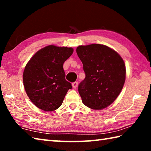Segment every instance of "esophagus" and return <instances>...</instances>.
<instances>
[{"label":"esophagus","mask_w":151,"mask_h":151,"mask_svg":"<svg viewBox=\"0 0 151 151\" xmlns=\"http://www.w3.org/2000/svg\"><path fill=\"white\" fill-rule=\"evenodd\" d=\"M72 86L74 88H76L78 86V82H74V83H72Z\"/></svg>","instance_id":"esophagus-1"}]
</instances>
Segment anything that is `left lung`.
Masks as SVG:
<instances>
[{"label":"left lung","mask_w":151,"mask_h":151,"mask_svg":"<svg viewBox=\"0 0 151 151\" xmlns=\"http://www.w3.org/2000/svg\"><path fill=\"white\" fill-rule=\"evenodd\" d=\"M76 53L83 65L85 78L79 84L82 102L88 108L102 110L113 103L123 87L126 67L123 59L107 46H78Z\"/></svg>","instance_id":"1"}]
</instances>
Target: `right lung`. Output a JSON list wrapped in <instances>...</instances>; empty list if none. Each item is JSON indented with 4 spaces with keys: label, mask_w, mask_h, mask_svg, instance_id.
<instances>
[{
    "label": "right lung",
    "mask_w": 151,
    "mask_h": 151,
    "mask_svg": "<svg viewBox=\"0 0 151 151\" xmlns=\"http://www.w3.org/2000/svg\"><path fill=\"white\" fill-rule=\"evenodd\" d=\"M71 47L48 45L37 51L27 63L23 84L27 96L36 106L53 111L61 106L72 85L65 79L63 64L73 52Z\"/></svg>",
    "instance_id": "obj_1"
}]
</instances>
